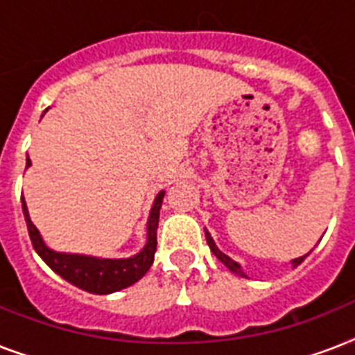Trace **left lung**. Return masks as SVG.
I'll return each mask as SVG.
<instances>
[{
  "mask_svg": "<svg viewBox=\"0 0 355 355\" xmlns=\"http://www.w3.org/2000/svg\"><path fill=\"white\" fill-rule=\"evenodd\" d=\"M206 241H208V247H210V250L214 254H216L217 258L221 259L223 263L227 265L228 269L232 270V272H236V275H239V276H245L243 275V270H241V267H239V265L236 263V261H234V259H230L227 256V254H223L221 250H219V248L216 247V243H214V239H211V236L208 232H206ZM306 256H308V254H306ZM306 256H300V258H295L293 259V265H295V267H297V265H300L304 261V258H306Z\"/></svg>",
  "mask_w": 355,
  "mask_h": 355,
  "instance_id": "8db88e82",
  "label": "left lung"
}]
</instances>
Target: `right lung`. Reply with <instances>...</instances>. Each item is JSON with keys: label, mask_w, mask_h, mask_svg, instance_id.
Listing matches in <instances>:
<instances>
[{"label": "right lung", "mask_w": 355, "mask_h": 355, "mask_svg": "<svg viewBox=\"0 0 355 355\" xmlns=\"http://www.w3.org/2000/svg\"><path fill=\"white\" fill-rule=\"evenodd\" d=\"M29 164L31 160H27V166ZM162 199H164V191L158 193L155 206L150 210L149 225H147V245L141 252L128 259H97L90 258V256H79V254L55 252L44 245L40 234H38L35 225L31 223L24 197H21V208H24V217L25 223H27V230H29L31 243H33L38 256L69 284H73V286L88 293H94V295H108V293L132 286L134 282H138L150 269V265L155 261L156 230H158Z\"/></svg>", "instance_id": "obj_1"}]
</instances>
